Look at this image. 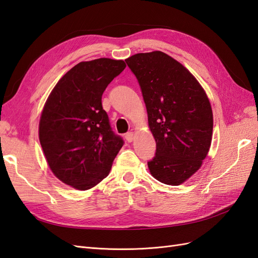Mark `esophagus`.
Wrapping results in <instances>:
<instances>
[{
    "label": "esophagus",
    "mask_w": 258,
    "mask_h": 258,
    "mask_svg": "<svg viewBox=\"0 0 258 258\" xmlns=\"http://www.w3.org/2000/svg\"><path fill=\"white\" fill-rule=\"evenodd\" d=\"M124 139L127 140V142H132L134 141V139H135V134L134 132H128V134H126V136H124Z\"/></svg>",
    "instance_id": "1"
}]
</instances>
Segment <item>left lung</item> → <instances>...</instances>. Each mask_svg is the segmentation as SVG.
Instances as JSON below:
<instances>
[{"instance_id": "obj_1", "label": "left lung", "mask_w": 258, "mask_h": 258, "mask_svg": "<svg viewBox=\"0 0 258 258\" xmlns=\"http://www.w3.org/2000/svg\"><path fill=\"white\" fill-rule=\"evenodd\" d=\"M137 77L156 141L147 162L159 182L176 186L202 165L211 146L213 114L204 88L184 66L162 51L126 59Z\"/></svg>"}]
</instances>
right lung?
<instances>
[{
	"label": "right lung",
	"instance_id": "right-lung-1",
	"mask_svg": "<svg viewBox=\"0 0 258 258\" xmlns=\"http://www.w3.org/2000/svg\"><path fill=\"white\" fill-rule=\"evenodd\" d=\"M126 68L122 60L80 62L54 86L44 105L38 137L52 173L80 190L96 186L110 173L123 145L114 134L102 95Z\"/></svg>",
	"mask_w": 258,
	"mask_h": 258
}]
</instances>
